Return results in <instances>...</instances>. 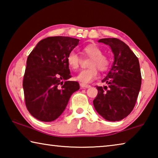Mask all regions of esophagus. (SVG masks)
I'll return each instance as SVG.
<instances>
[{"instance_id":"esophagus-1","label":"esophagus","mask_w":158,"mask_h":158,"mask_svg":"<svg viewBox=\"0 0 158 158\" xmlns=\"http://www.w3.org/2000/svg\"><path fill=\"white\" fill-rule=\"evenodd\" d=\"M80 86H81V88H82V89H88V88L90 87V85L82 84L81 83V84H80Z\"/></svg>"}]
</instances>
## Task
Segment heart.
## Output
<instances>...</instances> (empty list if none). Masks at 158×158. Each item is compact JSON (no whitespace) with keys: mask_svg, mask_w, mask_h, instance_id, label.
<instances>
[{"mask_svg":"<svg viewBox=\"0 0 158 158\" xmlns=\"http://www.w3.org/2000/svg\"><path fill=\"white\" fill-rule=\"evenodd\" d=\"M84 52L85 54L91 57L89 66L90 68L83 69L76 77L77 81L88 84L91 82L98 74V68L100 71L104 72L108 69L109 62L108 58L102 54V51L95 44H89L84 48ZM67 61L69 68L73 70H77L79 67L80 57L77 53L71 52L67 57Z\"/></svg>","mask_w":158,"mask_h":158,"instance_id":"1","label":"heart"}]
</instances>
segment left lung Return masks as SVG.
Instances as JSON below:
<instances>
[{
    "label": "left lung",
    "instance_id": "obj_1",
    "mask_svg": "<svg viewBox=\"0 0 158 158\" xmlns=\"http://www.w3.org/2000/svg\"><path fill=\"white\" fill-rule=\"evenodd\" d=\"M98 42L111 47L114 61L102 80L107 86H96L98 93L93 105L106 121H118L131 113L137 102L141 84L139 62L130 47L118 39L103 38Z\"/></svg>",
    "mask_w": 158,
    "mask_h": 158
}]
</instances>
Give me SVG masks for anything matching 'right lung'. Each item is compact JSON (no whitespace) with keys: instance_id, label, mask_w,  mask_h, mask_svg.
<instances>
[{"instance_id":"right-lung-1","label":"right lung","mask_w":158,"mask_h":158,"mask_svg":"<svg viewBox=\"0 0 158 158\" xmlns=\"http://www.w3.org/2000/svg\"><path fill=\"white\" fill-rule=\"evenodd\" d=\"M79 40L49 37L40 41L28 56L23 80L26 108L37 120L51 122L66 108L72 94L79 89L71 78L67 57Z\"/></svg>"}]
</instances>
